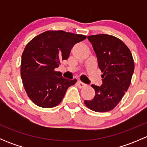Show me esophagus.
<instances>
[{
  "instance_id": "obj_1",
  "label": "esophagus",
  "mask_w": 147,
  "mask_h": 147,
  "mask_svg": "<svg viewBox=\"0 0 147 147\" xmlns=\"http://www.w3.org/2000/svg\"><path fill=\"white\" fill-rule=\"evenodd\" d=\"M78 86H79V87H80V88H82V87H84L87 86V84H84V82H81V81H78Z\"/></svg>"
}]
</instances>
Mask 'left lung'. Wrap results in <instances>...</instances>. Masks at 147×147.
Returning <instances> with one entry per match:
<instances>
[{
    "instance_id": "obj_1",
    "label": "left lung",
    "mask_w": 147,
    "mask_h": 147,
    "mask_svg": "<svg viewBox=\"0 0 147 147\" xmlns=\"http://www.w3.org/2000/svg\"><path fill=\"white\" fill-rule=\"evenodd\" d=\"M97 55L99 68L103 72L100 87L92 84L95 96L84 104L92 110L105 112L113 109L127 91L134 70L132 55L117 38L107 34L87 37Z\"/></svg>"
}]
</instances>
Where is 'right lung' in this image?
I'll return each mask as SVG.
<instances>
[{
  "instance_id": "obj_1",
  "label": "right lung",
  "mask_w": 147,
  "mask_h": 147,
  "mask_svg": "<svg viewBox=\"0 0 147 147\" xmlns=\"http://www.w3.org/2000/svg\"><path fill=\"white\" fill-rule=\"evenodd\" d=\"M85 35L63 30H48L31 40L22 54L20 75L26 93L33 103L51 108L61 102L68 87L77 82L55 71L67 60L72 47Z\"/></svg>"
}]
</instances>
